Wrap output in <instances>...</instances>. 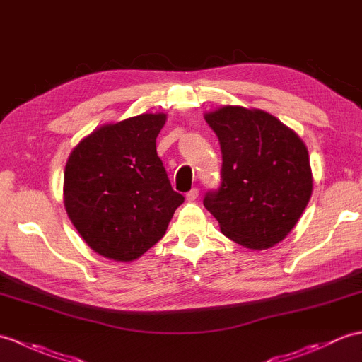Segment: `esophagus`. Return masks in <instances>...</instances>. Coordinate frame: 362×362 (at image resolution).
I'll list each match as a JSON object with an SVG mask.
<instances>
[{
  "instance_id": "34e87169",
  "label": "esophagus",
  "mask_w": 362,
  "mask_h": 362,
  "mask_svg": "<svg viewBox=\"0 0 362 362\" xmlns=\"http://www.w3.org/2000/svg\"><path fill=\"white\" fill-rule=\"evenodd\" d=\"M199 197V189L197 188H192L191 191L187 192V200L188 202H194Z\"/></svg>"
}]
</instances>
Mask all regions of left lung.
<instances>
[{
  "label": "left lung",
  "instance_id": "obj_1",
  "mask_svg": "<svg viewBox=\"0 0 362 362\" xmlns=\"http://www.w3.org/2000/svg\"><path fill=\"white\" fill-rule=\"evenodd\" d=\"M221 143V185L204 205L239 245L265 250L293 230L312 196L308 151L265 111L223 106L205 114Z\"/></svg>",
  "mask_w": 362,
  "mask_h": 362
}]
</instances>
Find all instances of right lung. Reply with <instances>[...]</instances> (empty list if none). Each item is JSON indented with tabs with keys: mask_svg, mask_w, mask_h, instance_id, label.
I'll list each match as a JSON object with an SVG mask.
<instances>
[{
	"mask_svg": "<svg viewBox=\"0 0 362 362\" xmlns=\"http://www.w3.org/2000/svg\"><path fill=\"white\" fill-rule=\"evenodd\" d=\"M165 114L105 124L74 148L64 171L67 216L88 245L129 262L163 238L185 197L157 156Z\"/></svg>",
	"mask_w": 362,
	"mask_h": 362,
	"instance_id": "1",
	"label": "right lung"
}]
</instances>
